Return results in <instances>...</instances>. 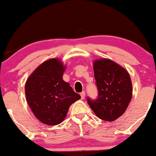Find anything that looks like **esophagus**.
<instances>
[{
    "instance_id": "1",
    "label": "esophagus",
    "mask_w": 156,
    "mask_h": 156,
    "mask_svg": "<svg viewBox=\"0 0 156 156\" xmlns=\"http://www.w3.org/2000/svg\"><path fill=\"white\" fill-rule=\"evenodd\" d=\"M85 91H83V92H81L80 93V96H81V99H84L85 98Z\"/></svg>"
}]
</instances>
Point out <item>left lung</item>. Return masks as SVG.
I'll list each match as a JSON object with an SVG mask.
<instances>
[{
	"label": "left lung",
	"mask_w": 156,
	"mask_h": 156,
	"mask_svg": "<svg viewBox=\"0 0 156 156\" xmlns=\"http://www.w3.org/2000/svg\"><path fill=\"white\" fill-rule=\"evenodd\" d=\"M98 97L88 104L97 117L107 122L117 119L125 113L132 98V83L124 67L108 58L93 62Z\"/></svg>",
	"instance_id": "obj_1"
}]
</instances>
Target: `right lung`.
<instances>
[{"label":"right lung","mask_w":156,"mask_h":156,"mask_svg":"<svg viewBox=\"0 0 156 156\" xmlns=\"http://www.w3.org/2000/svg\"><path fill=\"white\" fill-rule=\"evenodd\" d=\"M66 66L59 58H50L39 65L25 83L26 100L35 116L48 126L64 121L69 107L81 98L63 80Z\"/></svg>","instance_id":"obj_1"}]
</instances>
